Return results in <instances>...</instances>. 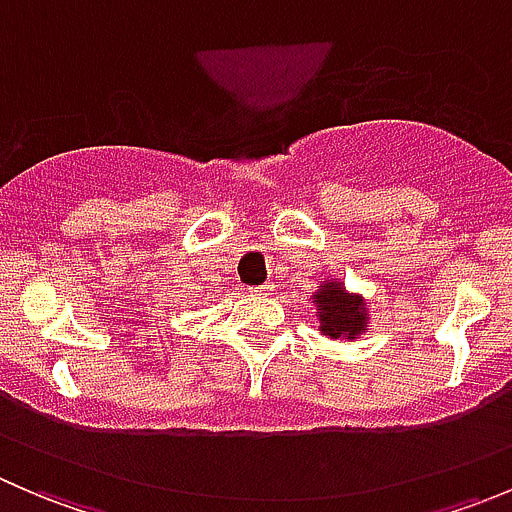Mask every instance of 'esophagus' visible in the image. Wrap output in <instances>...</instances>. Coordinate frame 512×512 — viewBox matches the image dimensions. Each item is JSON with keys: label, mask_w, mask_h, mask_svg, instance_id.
Segmentation results:
<instances>
[{"label": "esophagus", "mask_w": 512, "mask_h": 512, "mask_svg": "<svg viewBox=\"0 0 512 512\" xmlns=\"http://www.w3.org/2000/svg\"><path fill=\"white\" fill-rule=\"evenodd\" d=\"M252 292H255V294H265V297H267V294L275 292V285H272V282H265V285H260V287H252Z\"/></svg>", "instance_id": "1"}]
</instances>
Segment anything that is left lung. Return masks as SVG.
Segmentation results:
<instances>
[{"label": "left lung", "instance_id": "left-lung-1", "mask_svg": "<svg viewBox=\"0 0 512 512\" xmlns=\"http://www.w3.org/2000/svg\"><path fill=\"white\" fill-rule=\"evenodd\" d=\"M312 302L317 309L319 332L327 339L354 342L369 329V302L364 294L349 292L344 282L332 280V277L324 280L312 294Z\"/></svg>", "mask_w": 512, "mask_h": 512}]
</instances>
